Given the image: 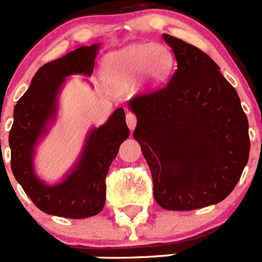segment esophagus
<instances>
[{"label": "esophagus", "mask_w": 262, "mask_h": 262, "mask_svg": "<svg viewBox=\"0 0 262 262\" xmlns=\"http://www.w3.org/2000/svg\"><path fill=\"white\" fill-rule=\"evenodd\" d=\"M126 122H127V126H128V128L133 131V129L136 127V123H138V118H136V115L134 114V113L128 111V113L126 114Z\"/></svg>", "instance_id": "obj_1"}]
</instances>
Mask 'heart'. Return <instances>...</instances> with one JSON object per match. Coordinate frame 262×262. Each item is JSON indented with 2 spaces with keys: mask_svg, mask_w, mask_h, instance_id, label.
<instances>
[{
  "mask_svg": "<svg viewBox=\"0 0 262 262\" xmlns=\"http://www.w3.org/2000/svg\"><path fill=\"white\" fill-rule=\"evenodd\" d=\"M172 67V53L161 45H134L106 57L105 76L115 84L127 82L144 73L159 81Z\"/></svg>",
  "mask_w": 262,
  "mask_h": 262,
  "instance_id": "heart-1",
  "label": "heart"
}]
</instances>
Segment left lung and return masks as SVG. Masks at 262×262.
<instances>
[{
	"mask_svg": "<svg viewBox=\"0 0 262 262\" xmlns=\"http://www.w3.org/2000/svg\"><path fill=\"white\" fill-rule=\"evenodd\" d=\"M177 68L165 85L128 106L134 131L151 169L163 209L189 211L215 205L239 182L248 163V119L235 88L200 48L164 34Z\"/></svg>",
	"mask_w": 262,
	"mask_h": 262,
	"instance_id": "obj_1",
	"label": "left lung"
}]
</instances>
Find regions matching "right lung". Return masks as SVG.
Here are the masks:
<instances>
[{
	"instance_id": "right-lung-1",
	"label": "right lung",
	"mask_w": 262,
	"mask_h": 262,
	"mask_svg": "<svg viewBox=\"0 0 262 262\" xmlns=\"http://www.w3.org/2000/svg\"><path fill=\"white\" fill-rule=\"evenodd\" d=\"M98 50L99 45L82 46L40 67L14 107L9 134L11 170L27 196L46 214L71 219L98 214L105 206L108 169L129 135L124 110L119 107L105 124L88 134L77 164L60 184L50 186L34 172L35 145L56 117L60 88L68 76L92 75Z\"/></svg>"
}]
</instances>
